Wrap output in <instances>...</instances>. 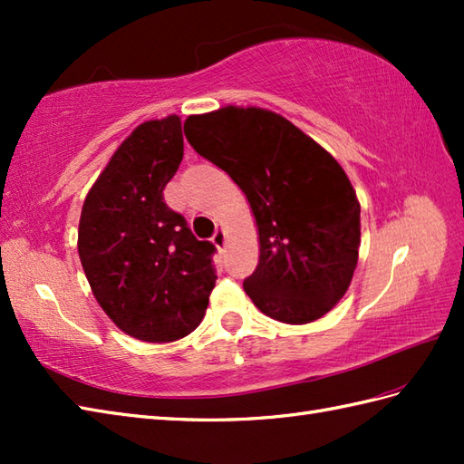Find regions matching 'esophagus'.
Here are the masks:
<instances>
[{
    "instance_id": "obj_1",
    "label": "esophagus",
    "mask_w": 464,
    "mask_h": 464,
    "mask_svg": "<svg viewBox=\"0 0 464 464\" xmlns=\"http://www.w3.org/2000/svg\"><path fill=\"white\" fill-rule=\"evenodd\" d=\"M213 245H215V247L217 249H223L225 247V243H227V231L223 229V227H219V225H217V229H215V233H213Z\"/></svg>"
}]
</instances>
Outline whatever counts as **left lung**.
Listing matches in <instances>:
<instances>
[{"mask_svg": "<svg viewBox=\"0 0 464 464\" xmlns=\"http://www.w3.org/2000/svg\"><path fill=\"white\" fill-rule=\"evenodd\" d=\"M185 137L247 197L259 263L243 289L289 324L327 314L357 269L361 203L337 160L283 115L227 105L189 115Z\"/></svg>", "mask_w": 464, "mask_h": 464, "instance_id": "obj_1", "label": "left lung"}]
</instances>
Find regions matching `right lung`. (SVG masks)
Listing matches in <instances>:
<instances>
[{"label":"right lung","mask_w":464,"mask_h":464,"mask_svg":"<svg viewBox=\"0 0 464 464\" xmlns=\"http://www.w3.org/2000/svg\"><path fill=\"white\" fill-rule=\"evenodd\" d=\"M183 160L179 115L137 125L87 193L77 251L100 307L145 343L199 327L215 287L209 241L163 201Z\"/></svg>","instance_id":"obj_1"}]
</instances>
